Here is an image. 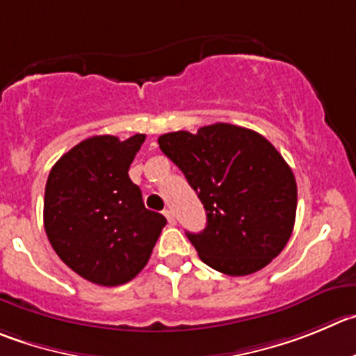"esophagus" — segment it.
Instances as JSON below:
<instances>
[{"label":"esophagus","instance_id":"obj_1","mask_svg":"<svg viewBox=\"0 0 356 356\" xmlns=\"http://www.w3.org/2000/svg\"><path fill=\"white\" fill-rule=\"evenodd\" d=\"M163 214H165V218L168 219V223L175 225V214H174V211H172V209H167V211L163 212Z\"/></svg>","mask_w":356,"mask_h":356}]
</instances>
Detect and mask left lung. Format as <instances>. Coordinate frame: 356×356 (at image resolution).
<instances>
[{
  "label": "left lung",
  "instance_id": "left-lung-1",
  "mask_svg": "<svg viewBox=\"0 0 356 356\" xmlns=\"http://www.w3.org/2000/svg\"><path fill=\"white\" fill-rule=\"evenodd\" d=\"M158 144L204 204L207 227L186 235L205 265L248 275L283 251L293 232L297 182L267 138L216 122L197 133H165Z\"/></svg>",
  "mask_w": 356,
  "mask_h": 356
}]
</instances>
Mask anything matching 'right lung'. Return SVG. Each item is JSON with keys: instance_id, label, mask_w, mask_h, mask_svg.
I'll use <instances>...</instances> for the list:
<instances>
[{"instance_id": "1", "label": "right lung", "mask_w": 356, "mask_h": 356, "mask_svg": "<svg viewBox=\"0 0 356 356\" xmlns=\"http://www.w3.org/2000/svg\"><path fill=\"white\" fill-rule=\"evenodd\" d=\"M137 133L126 140L112 135L86 138L58 159L43 198V227L58 257L102 286L131 281L151 258L167 225L145 209L142 191L128 170L144 144Z\"/></svg>"}]
</instances>
